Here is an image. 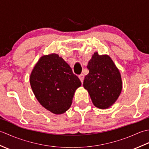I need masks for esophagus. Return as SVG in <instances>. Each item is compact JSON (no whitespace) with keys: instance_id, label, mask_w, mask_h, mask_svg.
I'll return each mask as SVG.
<instances>
[{"instance_id":"1","label":"esophagus","mask_w":149,"mask_h":149,"mask_svg":"<svg viewBox=\"0 0 149 149\" xmlns=\"http://www.w3.org/2000/svg\"><path fill=\"white\" fill-rule=\"evenodd\" d=\"M79 79L81 80V81L82 82V83H83V80H84V75H83V74H81V75H79Z\"/></svg>"}]
</instances>
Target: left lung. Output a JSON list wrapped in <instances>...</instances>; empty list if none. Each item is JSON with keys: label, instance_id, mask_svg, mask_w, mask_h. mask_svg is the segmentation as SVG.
I'll return each mask as SVG.
<instances>
[{"label": "left lung", "instance_id": "obj_1", "mask_svg": "<svg viewBox=\"0 0 149 149\" xmlns=\"http://www.w3.org/2000/svg\"><path fill=\"white\" fill-rule=\"evenodd\" d=\"M89 70L83 86L90 94L94 106L100 109L111 106L118 99L122 88L121 75L112 59L107 55L95 52L88 62Z\"/></svg>", "mask_w": 149, "mask_h": 149}]
</instances>
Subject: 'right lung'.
<instances>
[{"mask_svg": "<svg viewBox=\"0 0 149 149\" xmlns=\"http://www.w3.org/2000/svg\"><path fill=\"white\" fill-rule=\"evenodd\" d=\"M33 93L41 105L52 113H64L70 107L81 83L63 59L56 54L43 56L30 76Z\"/></svg>", "mask_w": 149, "mask_h": 149, "instance_id": "add662e5", "label": "right lung"}]
</instances>
